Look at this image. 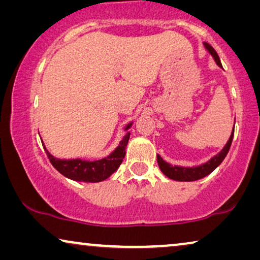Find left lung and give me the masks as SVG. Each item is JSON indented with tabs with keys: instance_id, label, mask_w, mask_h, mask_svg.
Returning <instances> with one entry per match:
<instances>
[{
	"instance_id": "8db88e82",
	"label": "left lung",
	"mask_w": 260,
	"mask_h": 260,
	"mask_svg": "<svg viewBox=\"0 0 260 260\" xmlns=\"http://www.w3.org/2000/svg\"><path fill=\"white\" fill-rule=\"evenodd\" d=\"M204 46H205V48L208 51L209 54L213 56V59H214L216 65L222 69L221 61H220V58H219L218 53L215 52V49L213 48L211 45L207 44V42H204ZM233 134H234V127H233L232 133H231L229 141H227V143L225 144V147H223L221 150H220V152H218L215 156H213L211 159H208L206 163H202V165H200V166H194V167L173 166V165H170V163L166 162L165 159H163L161 156L157 154V163H158L159 169H161V172L165 174L167 177H169V179L175 180V181H184V182H190V181L200 180V179H202V177L209 175V174H211L213 170H214L216 167H218L220 163L223 161V158L226 157L227 152H229V150H230L231 144H232Z\"/></svg>"
}]
</instances>
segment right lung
I'll use <instances>...</instances> for the list:
<instances>
[{"mask_svg": "<svg viewBox=\"0 0 260 260\" xmlns=\"http://www.w3.org/2000/svg\"><path fill=\"white\" fill-rule=\"evenodd\" d=\"M134 122L126 124L124 131H127L133 125ZM130 133L124 135L123 140L119 142V145L113 150L111 154L103 157L101 159H94V161H88V159L81 158H58L52 155L44 145L46 154H47L52 166L58 170L63 176L69 177L73 181L78 182H101L112 175L113 173L118 169L120 163L123 162L124 156H125V148L129 141ZM42 142V141H41Z\"/></svg>", "mask_w": 260, "mask_h": 260, "instance_id": "right-lung-1", "label": "right lung"}]
</instances>
